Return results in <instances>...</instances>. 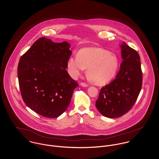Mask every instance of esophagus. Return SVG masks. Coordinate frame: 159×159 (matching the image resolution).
Segmentation results:
<instances>
[{"instance_id": "obj_1", "label": "esophagus", "mask_w": 159, "mask_h": 159, "mask_svg": "<svg viewBox=\"0 0 159 159\" xmlns=\"http://www.w3.org/2000/svg\"><path fill=\"white\" fill-rule=\"evenodd\" d=\"M80 85L81 86H83V87H88V85L86 84V83H80Z\"/></svg>"}]
</instances>
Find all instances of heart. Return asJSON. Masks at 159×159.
<instances>
[{
  "mask_svg": "<svg viewBox=\"0 0 159 159\" xmlns=\"http://www.w3.org/2000/svg\"><path fill=\"white\" fill-rule=\"evenodd\" d=\"M69 75L76 78L85 68L91 82L101 86L111 81L119 68L117 56L106 49L97 47H86L79 50L77 56L70 57L67 61Z\"/></svg>",
  "mask_w": 159,
  "mask_h": 159,
  "instance_id": "1",
  "label": "heart"
}]
</instances>
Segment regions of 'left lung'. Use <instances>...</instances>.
<instances>
[{"instance_id": "left-lung-1", "label": "left lung", "mask_w": 159, "mask_h": 159, "mask_svg": "<svg viewBox=\"0 0 159 159\" xmlns=\"http://www.w3.org/2000/svg\"><path fill=\"white\" fill-rule=\"evenodd\" d=\"M122 62L115 79L103 87L95 106L103 116L119 117L127 113L136 102L142 86L140 57L125 42L120 45Z\"/></svg>"}]
</instances>
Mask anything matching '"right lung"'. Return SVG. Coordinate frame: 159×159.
<instances>
[{"label":"right lung","mask_w":159,"mask_h":159,"mask_svg":"<svg viewBox=\"0 0 159 159\" xmlns=\"http://www.w3.org/2000/svg\"><path fill=\"white\" fill-rule=\"evenodd\" d=\"M70 48L67 42L54 43L42 37L20 59L18 77L23 100L42 116H61L78 86L66 70L67 61L72 54Z\"/></svg>","instance_id":"right-lung-1"}]
</instances>
